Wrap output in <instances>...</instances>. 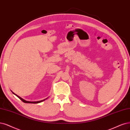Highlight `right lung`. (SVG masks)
Segmentation results:
<instances>
[{"mask_svg": "<svg viewBox=\"0 0 130 130\" xmlns=\"http://www.w3.org/2000/svg\"><path fill=\"white\" fill-rule=\"evenodd\" d=\"M11 92H12V93L13 94H14L15 95H16L17 96L18 98H19L20 99L22 102H23L24 103H34V104H35V103H41V102H43V101H45V100H46L48 98H47L46 99H44V100H41V101H32V102H31V101H26V100H25L24 99H23L22 98H21V97H20L19 96H18V95H17L16 94H15L14 93H13L12 91L11 90Z\"/></svg>", "mask_w": 130, "mask_h": 130, "instance_id": "obj_1", "label": "right lung"}]
</instances>
